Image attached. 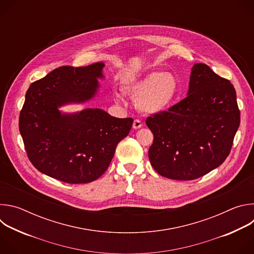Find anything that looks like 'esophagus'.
Returning a JSON list of instances; mask_svg holds the SVG:
<instances>
[{
	"instance_id": "esophagus-1",
	"label": "esophagus",
	"mask_w": 254,
	"mask_h": 254,
	"mask_svg": "<svg viewBox=\"0 0 254 254\" xmlns=\"http://www.w3.org/2000/svg\"><path fill=\"white\" fill-rule=\"evenodd\" d=\"M141 126H142V124H141V122H140L139 120H134V121H133V124H132V127H133V128H135V129L140 128Z\"/></svg>"
}]
</instances>
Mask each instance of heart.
<instances>
[{"label": "heart", "instance_id": "obj_1", "mask_svg": "<svg viewBox=\"0 0 254 254\" xmlns=\"http://www.w3.org/2000/svg\"><path fill=\"white\" fill-rule=\"evenodd\" d=\"M125 88L136 98L140 112L156 115L165 112L172 105L179 91V83L172 73L156 71L127 81ZM117 98L122 97L118 94Z\"/></svg>", "mask_w": 254, "mask_h": 254}]
</instances>
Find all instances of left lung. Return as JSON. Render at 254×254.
<instances>
[{"mask_svg":"<svg viewBox=\"0 0 254 254\" xmlns=\"http://www.w3.org/2000/svg\"><path fill=\"white\" fill-rule=\"evenodd\" d=\"M146 124L154 133L149 158L156 172L173 180L198 179L230 154L240 124L236 91L228 79L197 63L188 95Z\"/></svg>","mask_w":254,"mask_h":254,"instance_id":"obj_1","label":"left lung"}]
</instances>
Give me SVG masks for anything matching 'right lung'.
<instances>
[{
    "label": "right lung",
    "instance_id": "obj_1",
    "mask_svg": "<svg viewBox=\"0 0 254 254\" xmlns=\"http://www.w3.org/2000/svg\"><path fill=\"white\" fill-rule=\"evenodd\" d=\"M103 66H62L27 90L19 129L28 159L41 173L69 184L92 182L104 174L118 143L128 134L131 118H114L98 108L61 115L57 108L90 99Z\"/></svg>",
    "mask_w": 254,
    "mask_h": 254
}]
</instances>
